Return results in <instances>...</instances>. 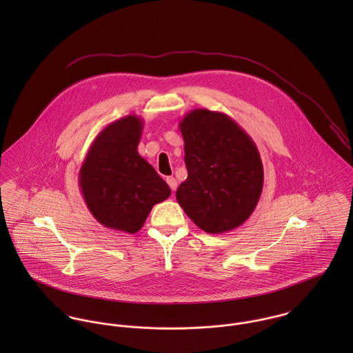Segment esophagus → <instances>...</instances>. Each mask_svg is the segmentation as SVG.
<instances>
[{
	"instance_id": "34e87169",
	"label": "esophagus",
	"mask_w": 353,
	"mask_h": 353,
	"mask_svg": "<svg viewBox=\"0 0 353 353\" xmlns=\"http://www.w3.org/2000/svg\"><path fill=\"white\" fill-rule=\"evenodd\" d=\"M165 181H167V183H168L170 189H171L172 192H175V190H176V186H178V183H176V179H175L174 176H168Z\"/></svg>"
}]
</instances>
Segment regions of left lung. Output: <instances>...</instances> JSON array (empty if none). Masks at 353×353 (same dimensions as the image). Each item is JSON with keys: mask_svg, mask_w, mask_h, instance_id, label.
<instances>
[{"mask_svg": "<svg viewBox=\"0 0 353 353\" xmlns=\"http://www.w3.org/2000/svg\"><path fill=\"white\" fill-rule=\"evenodd\" d=\"M188 178L176 201L208 234H223L252 216L263 188V165L252 137L227 114L194 108L179 122Z\"/></svg>", "mask_w": 353, "mask_h": 353, "instance_id": "8db88e82", "label": "left lung"}]
</instances>
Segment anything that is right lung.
Instances as JSON below:
<instances>
[{"instance_id": "right-lung-1", "label": "right lung", "mask_w": 353, "mask_h": 353, "mask_svg": "<svg viewBox=\"0 0 353 353\" xmlns=\"http://www.w3.org/2000/svg\"><path fill=\"white\" fill-rule=\"evenodd\" d=\"M144 121L126 115L92 141L79 172L87 208L101 225L136 234L153 205L170 197L168 185L137 151Z\"/></svg>"}]
</instances>
